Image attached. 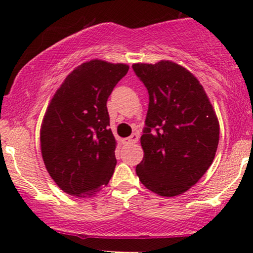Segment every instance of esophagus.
<instances>
[{"mask_svg": "<svg viewBox=\"0 0 253 253\" xmlns=\"http://www.w3.org/2000/svg\"><path fill=\"white\" fill-rule=\"evenodd\" d=\"M138 140H139V134H138V133H133V134L128 136V138L125 139V143H126V144H133V143H136Z\"/></svg>", "mask_w": 253, "mask_h": 253, "instance_id": "34e87169", "label": "esophagus"}]
</instances>
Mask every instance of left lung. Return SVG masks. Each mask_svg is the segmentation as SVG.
Wrapping results in <instances>:
<instances>
[{"mask_svg": "<svg viewBox=\"0 0 253 253\" xmlns=\"http://www.w3.org/2000/svg\"><path fill=\"white\" fill-rule=\"evenodd\" d=\"M149 91L140 143L144 158L135 171L147 189L172 197L196 184L213 163L219 121L191 72L170 60L133 64Z\"/></svg>", "mask_w": 253, "mask_h": 253, "instance_id": "8db88e82", "label": "left lung"}]
</instances>
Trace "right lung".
I'll list each match as a JSON object with an SVG mask.
<instances>
[{
    "mask_svg": "<svg viewBox=\"0 0 253 253\" xmlns=\"http://www.w3.org/2000/svg\"><path fill=\"white\" fill-rule=\"evenodd\" d=\"M129 66L94 59L77 66L52 97L40 128L46 169L66 194L90 197L114 172L107 101Z\"/></svg>",
    "mask_w": 253,
    "mask_h": 253,
    "instance_id": "add662e5",
    "label": "right lung"
}]
</instances>
